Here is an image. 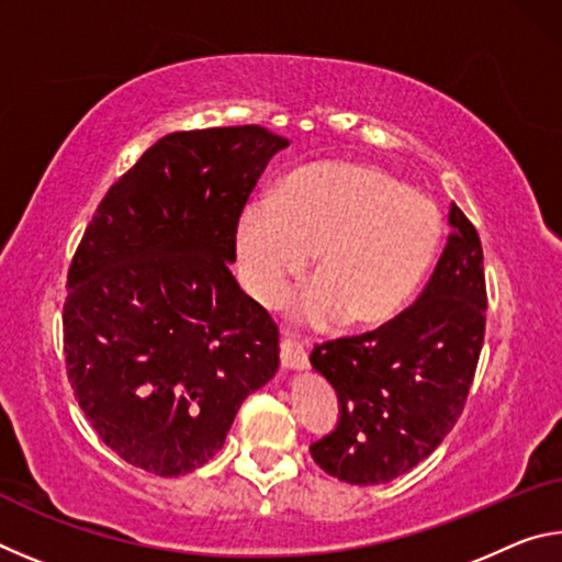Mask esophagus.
<instances>
[{
	"mask_svg": "<svg viewBox=\"0 0 562 562\" xmlns=\"http://www.w3.org/2000/svg\"><path fill=\"white\" fill-rule=\"evenodd\" d=\"M280 364L288 372H302V369H307V351L302 349L300 341L284 337L280 341Z\"/></svg>",
	"mask_w": 562,
	"mask_h": 562,
	"instance_id": "esophagus-1",
	"label": "esophagus"
}]
</instances>
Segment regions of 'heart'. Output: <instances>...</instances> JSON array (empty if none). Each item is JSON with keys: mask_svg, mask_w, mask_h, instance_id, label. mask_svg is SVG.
Returning <instances> with one entry per match:
<instances>
[{"mask_svg": "<svg viewBox=\"0 0 562 562\" xmlns=\"http://www.w3.org/2000/svg\"><path fill=\"white\" fill-rule=\"evenodd\" d=\"M443 240L429 195L374 166L315 164L274 198L250 201L237 221V262L247 292L278 304L307 270L315 282L292 302L302 325H376L412 300Z\"/></svg>", "mask_w": 562, "mask_h": 562, "instance_id": "heart-1", "label": "heart"}]
</instances>
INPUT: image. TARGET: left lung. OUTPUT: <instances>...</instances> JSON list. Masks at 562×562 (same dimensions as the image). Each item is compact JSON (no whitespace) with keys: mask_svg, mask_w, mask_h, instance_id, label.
I'll list each match as a JSON object with an SVG mask.
<instances>
[{"mask_svg":"<svg viewBox=\"0 0 562 562\" xmlns=\"http://www.w3.org/2000/svg\"><path fill=\"white\" fill-rule=\"evenodd\" d=\"M431 280L382 327L325 341L310 361L339 398L335 431L310 446L322 471L374 486L434 453L463 412L486 331L481 237L459 205Z\"/></svg>","mask_w":562,"mask_h":562,"instance_id":"left-lung-1","label":"left lung"}]
</instances>
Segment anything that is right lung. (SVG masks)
I'll list each match as a JSON object with an SVG mask.
<instances>
[{
	"mask_svg": "<svg viewBox=\"0 0 562 562\" xmlns=\"http://www.w3.org/2000/svg\"><path fill=\"white\" fill-rule=\"evenodd\" d=\"M288 146L262 126L168 133L111 186L76 247L66 374L101 441L136 469H201L278 372V327L231 262L247 198Z\"/></svg>",
	"mask_w": 562,
	"mask_h": 562,
	"instance_id": "1",
	"label": "right lung"
}]
</instances>
